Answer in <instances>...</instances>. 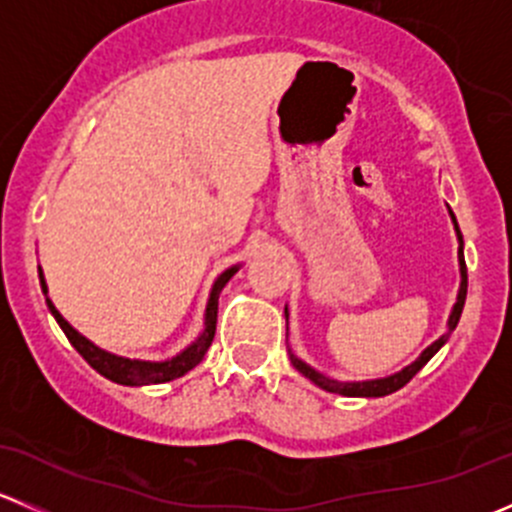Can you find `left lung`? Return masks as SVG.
<instances>
[{"label": "left lung", "mask_w": 512, "mask_h": 512, "mask_svg": "<svg viewBox=\"0 0 512 512\" xmlns=\"http://www.w3.org/2000/svg\"><path fill=\"white\" fill-rule=\"evenodd\" d=\"M453 218V225H456V235H458V265H461V289H458V302L453 304V312L451 317H448V332L443 334L441 339H436V342L431 344L428 349H423V354L418 356L414 364H409L406 369H401L399 374L394 376H386V379H374V381H337V379H329V376L319 374V371H314L312 366L304 364L302 359H297V356L292 354V349H287L289 352V361H292L294 369L299 371V374L307 376L309 381H314V384L319 386V389L324 391H332V394H342V396H386V394H394V391H399L401 386L409 384L411 379L418 374V371L423 369V366L428 364V359H431L433 354L438 352V349L443 347V344L448 342V337H451V332L456 329L458 319H461V312H463V304H466V292H468V270H466V260H463V235H461V227L456 223V215L451 213ZM285 317H287V309H285Z\"/></svg>", "instance_id": "obj_1"}]
</instances>
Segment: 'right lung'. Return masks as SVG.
I'll return each instance as SVG.
<instances>
[{"mask_svg":"<svg viewBox=\"0 0 512 512\" xmlns=\"http://www.w3.org/2000/svg\"><path fill=\"white\" fill-rule=\"evenodd\" d=\"M237 270H240V265L225 270L223 275L215 280L213 289H210L208 307H205L203 334H200V337L195 339L188 349H183L178 356H173V359H165V361L126 359V356H116L111 352H103V349H98L94 342H89V339L84 337V334L76 332V329L71 327L64 317H61L59 309L54 307V302L46 297V282H44V272H41V267H39V282H41V292H44V297H46V307L51 309V314H54V319L59 322V327L64 329L66 339L74 344L76 352L84 356V359L98 371V374L106 376V379H111V381H116V384H123V386H146V384H165V381L178 379V376L188 374L190 369H195V366L203 361V356H205V352H208V347L213 344V337H215V324H218V297Z\"/></svg>","mask_w":512,"mask_h":512,"instance_id":"add662e5","label":"right lung"}]
</instances>
